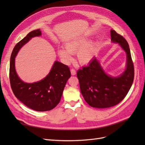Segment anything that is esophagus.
Wrapping results in <instances>:
<instances>
[{"label": "esophagus", "instance_id": "34e87169", "mask_svg": "<svg viewBox=\"0 0 145 145\" xmlns=\"http://www.w3.org/2000/svg\"><path fill=\"white\" fill-rule=\"evenodd\" d=\"M71 75L72 76H75L76 74V71L74 68H72L71 69Z\"/></svg>", "mask_w": 145, "mask_h": 145}]
</instances>
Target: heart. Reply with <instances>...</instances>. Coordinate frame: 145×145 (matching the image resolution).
<instances>
[{
	"label": "heart",
	"mask_w": 145,
	"mask_h": 145,
	"mask_svg": "<svg viewBox=\"0 0 145 145\" xmlns=\"http://www.w3.org/2000/svg\"><path fill=\"white\" fill-rule=\"evenodd\" d=\"M86 37H78L66 43V48H60L58 51L59 56L65 62H69L72 59V54L76 53L77 60L80 64L88 63L93 57L94 46L88 43Z\"/></svg>",
	"instance_id": "obj_1"
}]
</instances>
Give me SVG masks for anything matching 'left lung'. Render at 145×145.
<instances>
[{
  "instance_id": "1",
  "label": "left lung",
  "mask_w": 145,
  "mask_h": 145,
  "mask_svg": "<svg viewBox=\"0 0 145 145\" xmlns=\"http://www.w3.org/2000/svg\"><path fill=\"white\" fill-rule=\"evenodd\" d=\"M111 41L119 43L126 52L125 71L117 77L108 76L97 59L94 57L88 65L83 67L77 72L83 97L93 108H106L118 104L126 97L134 81V68L128 42L113 29L111 30Z\"/></svg>"
}]
</instances>
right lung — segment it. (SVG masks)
I'll return each mask as SVG.
<instances>
[{"mask_svg": "<svg viewBox=\"0 0 145 145\" xmlns=\"http://www.w3.org/2000/svg\"><path fill=\"white\" fill-rule=\"evenodd\" d=\"M40 29L29 33L13 49L10 64V81L14 95L22 103L36 111H46L54 108L60 102L64 88L71 72L67 65L56 61L50 73L42 80L25 83L17 76L15 57L20 48L31 39L41 35Z\"/></svg>", "mask_w": 145, "mask_h": 145, "instance_id": "1", "label": "right lung"}]
</instances>
